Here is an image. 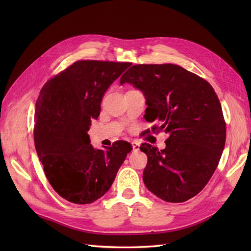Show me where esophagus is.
<instances>
[{"instance_id":"1","label":"esophagus","mask_w":251,"mask_h":251,"mask_svg":"<svg viewBox=\"0 0 251 251\" xmlns=\"http://www.w3.org/2000/svg\"><path fill=\"white\" fill-rule=\"evenodd\" d=\"M131 146H132V150H134L135 152H137V151H139V148H140V145L138 142H132L131 143Z\"/></svg>"}]
</instances>
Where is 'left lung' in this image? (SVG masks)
<instances>
[{
	"instance_id": "left-lung-1",
	"label": "left lung",
	"mask_w": 251,
	"mask_h": 251,
	"mask_svg": "<svg viewBox=\"0 0 251 251\" xmlns=\"http://www.w3.org/2000/svg\"><path fill=\"white\" fill-rule=\"evenodd\" d=\"M147 101L145 119L156 121L153 131L168 134L166 148L142 143L148 156L143 182L163 201L182 202L204 189L226 145V122L211 85L182 67L136 65L121 77Z\"/></svg>"
}]
</instances>
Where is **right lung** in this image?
I'll return each mask as SVG.
<instances>
[{
    "label": "right lung",
    "mask_w": 251,
    "mask_h": 251,
    "mask_svg": "<svg viewBox=\"0 0 251 251\" xmlns=\"http://www.w3.org/2000/svg\"><path fill=\"white\" fill-rule=\"evenodd\" d=\"M129 62L79 60L42 88L35 104L34 145L44 173L58 194L74 204H90L111 188L131 145L119 140L105 150L90 145L106 89Z\"/></svg>",
    "instance_id": "1"
}]
</instances>
